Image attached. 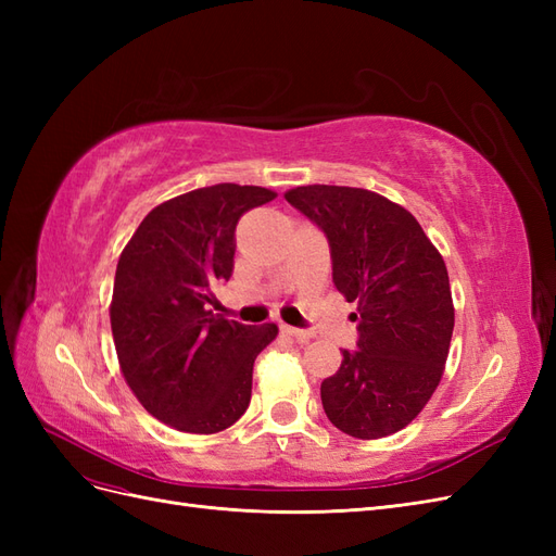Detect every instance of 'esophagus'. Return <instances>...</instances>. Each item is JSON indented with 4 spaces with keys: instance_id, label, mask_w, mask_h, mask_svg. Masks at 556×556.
I'll return each instance as SVG.
<instances>
[{
    "instance_id": "1",
    "label": "esophagus",
    "mask_w": 556,
    "mask_h": 556,
    "mask_svg": "<svg viewBox=\"0 0 556 556\" xmlns=\"http://www.w3.org/2000/svg\"><path fill=\"white\" fill-rule=\"evenodd\" d=\"M280 329H282V333L292 336V339H296V341H308L311 339V333L304 331V329H296V327H290V325H280Z\"/></svg>"
}]
</instances>
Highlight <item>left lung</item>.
Wrapping results in <instances>:
<instances>
[{
  "label": "left lung",
  "instance_id": "obj_1",
  "mask_svg": "<svg viewBox=\"0 0 556 556\" xmlns=\"http://www.w3.org/2000/svg\"><path fill=\"white\" fill-rule=\"evenodd\" d=\"M327 233L333 285L355 301L359 341L319 396L331 425L362 441L408 427L439 387L454 329L447 268L415 215L345 185L285 192Z\"/></svg>",
  "mask_w": 556,
  "mask_h": 556
}]
</instances>
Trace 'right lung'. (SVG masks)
<instances>
[{"label": "right lung", "instance_id": "obj_1", "mask_svg": "<svg viewBox=\"0 0 556 556\" xmlns=\"http://www.w3.org/2000/svg\"><path fill=\"white\" fill-rule=\"evenodd\" d=\"M257 185L217 182L150 211L121 252L111 331L117 364L141 406L185 433H217L248 410L252 366L278 336L213 315L229 280L239 217L276 199Z\"/></svg>", "mask_w": 556, "mask_h": 556}]
</instances>
